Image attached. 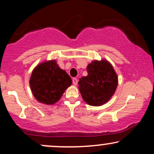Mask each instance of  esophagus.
<instances>
[{"label": "esophagus", "instance_id": "obj_1", "mask_svg": "<svg viewBox=\"0 0 154 154\" xmlns=\"http://www.w3.org/2000/svg\"><path fill=\"white\" fill-rule=\"evenodd\" d=\"M77 82H78V81H77V78H73V79H72V82H73L74 85H77Z\"/></svg>", "mask_w": 154, "mask_h": 154}]
</instances>
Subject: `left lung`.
<instances>
[{"instance_id": "8db88e82", "label": "left lung", "mask_w": 154, "mask_h": 154, "mask_svg": "<svg viewBox=\"0 0 154 154\" xmlns=\"http://www.w3.org/2000/svg\"><path fill=\"white\" fill-rule=\"evenodd\" d=\"M88 76L79 79V91L83 100L91 106H99L111 98L118 85V77L106 60L93 61L88 65Z\"/></svg>"}]
</instances>
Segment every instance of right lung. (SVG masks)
Here are the masks:
<instances>
[{"mask_svg": "<svg viewBox=\"0 0 154 154\" xmlns=\"http://www.w3.org/2000/svg\"><path fill=\"white\" fill-rule=\"evenodd\" d=\"M31 91L40 103L52 105L59 101L72 85V79L55 60L40 63L33 69L29 79Z\"/></svg>", "mask_w": 154, "mask_h": 154, "instance_id": "1", "label": "right lung"}]
</instances>
